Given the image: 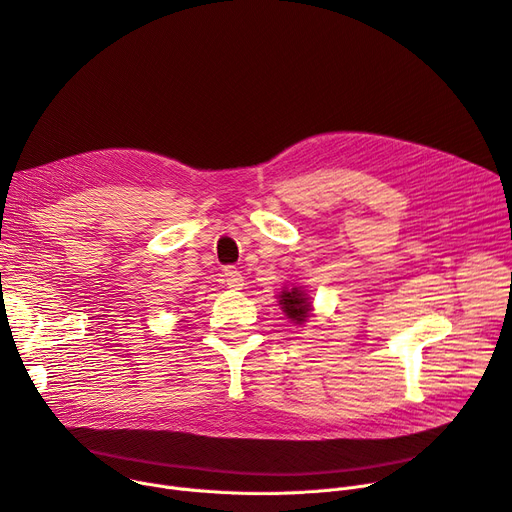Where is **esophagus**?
<instances>
[{"instance_id":"34e87169","label":"esophagus","mask_w":512,"mask_h":512,"mask_svg":"<svg viewBox=\"0 0 512 512\" xmlns=\"http://www.w3.org/2000/svg\"><path fill=\"white\" fill-rule=\"evenodd\" d=\"M224 282L228 284V288H234V290L242 288V284H245V280H242V274L236 270L234 265L224 267Z\"/></svg>"}]
</instances>
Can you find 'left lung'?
<instances>
[{"instance_id":"1","label":"left lung","mask_w":512,"mask_h":512,"mask_svg":"<svg viewBox=\"0 0 512 512\" xmlns=\"http://www.w3.org/2000/svg\"><path fill=\"white\" fill-rule=\"evenodd\" d=\"M280 305L284 313L294 321V324H303V321L309 317L311 303L305 297V292L301 288H290L280 294Z\"/></svg>"}]
</instances>
